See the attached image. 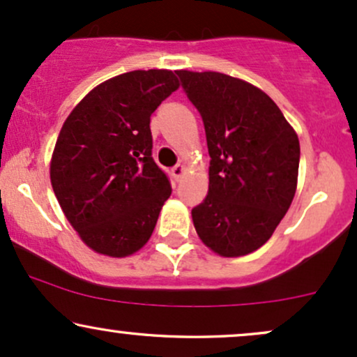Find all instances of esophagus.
Instances as JSON below:
<instances>
[{"label":"esophagus","instance_id":"34e87169","mask_svg":"<svg viewBox=\"0 0 357 357\" xmlns=\"http://www.w3.org/2000/svg\"><path fill=\"white\" fill-rule=\"evenodd\" d=\"M171 174H173V178L176 179V181H179V179H181L183 176L186 174V167H184L183 165H178V166H174L173 169H171Z\"/></svg>","mask_w":357,"mask_h":357}]
</instances>
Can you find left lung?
<instances>
[{"label":"left lung","mask_w":357,"mask_h":357,"mask_svg":"<svg viewBox=\"0 0 357 357\" xmlns=\"http://www.w3.org/2000/svg\"><path fill=\"white\" fill-rule=\"evenodd\" d=\"M203 117L208 195L192 208L199 240L220 257L255 252L273 235L297 190L301 144L264 90L220 72L176 70Z\"/></svg>","instance_id":"8db88e82"}]
</instances>
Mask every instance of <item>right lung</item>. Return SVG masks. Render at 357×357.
Wrapping results in <instances>:
<instances>
[{
    "label": "right lung",
    "mask_w": 357,
    "mask_h": 357,
    "mask_svg": "<svg viewBox=\"0 0 357 357\" xmlns=\"http://www.w3.org/2000/svg\"><path fill=\"white\" fill-rule=\"evenodd\" d=\"M178 89L171 70L122 73L90 90L61 126L50 161L53 192L100 255L129 257L153 235L171 184L151 155V114Z\"/></svg>",
    "instance_id": "1"
}]
</instances>
